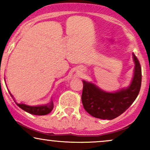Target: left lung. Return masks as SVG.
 Returning <instances> with one entry per match:
<instances>
[{"label":"left lung","instance_id":"obj_1","mask_svg":"<svg viewBox=\"0 0 150 150\" xmlns=\"http://www.w3.org/2000/svg\"><path fill=\"white\" fill-rule=\"evenodd\" d=\"M134 76L128 87L116 92H107L91 82L82 80V102L91 116L101 119L112 120L124 113L138 95L142 82V70L138 59L133 54Z\"/></svg>","mask_w":150,"mask_h":150}]
</instances>
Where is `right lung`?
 <instances>
[{"instance_id": "1", "label": "right lung", "mask_w": 150, "mask_h": 150, "mask_svg": "<svg viewBox=\"0 0 150 150\" xmlns=\"http://www.w3.org/2000/svg\"><path fill=\"white\" fill-rule=\"evenodd\" d=\"M10 93L11 97H13V96L12 95L11 93ZM17 105L20 108H21L22 109H23L24 111H25L26 112L31 113V114L33 115H37V116H44V115H46L48 113H49L52 111L53 108V103L52 99H51V102L46 105H40V106H28V105H26L25 104H18L16 103Z\"/></svg>"}]
</instances>
